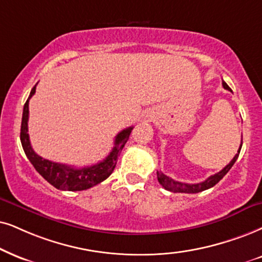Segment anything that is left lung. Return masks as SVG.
<instances>
[{"instance_id": "1", "label": "left lung", "mask_w": 262, "mask_h": 262, "mask_svg": "<svg viewBox=\"0 0 262 262\" xmlns=\"http://www.w3.org/2000/svg\"><path fill=\"white\" fill-rule=\"evenodd\" d=\"M223 85H224L225 89H227V91H231V88L226 84V82H223ZM242 144H243V142H241L239 150H238V154L233 157V160L231 161L230 163H228L223 170H220L219 173L211 175V177L208 178L207 180H204L203 183H198V184L180 183V181H177V180H174V179L167 177V175L162 173V171H157L158 181H160V184L165 188V190H168L170 192H181V193H198V192L208 190V188L213 187L217 183H219L221 179H223L225 175L228 173V170L232 168V165L234 164V162L237 161L238 155H239V152H241Z\"/></svg>"}]
</instances>
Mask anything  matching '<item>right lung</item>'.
<instances>
[{
  "instance_id": "add662e5",
  "label": "right lung",
  "mask_w": 262,
  "mask_h": 262,
  "mask_svg": "<svg viewBox=\"0 0 262 262\" xmlns=\"http://www.w3.org/2000/svg\"><path fill=\"white\" fill-rule=\"evenodd\" d=\"M36 92V85L30 93L28 100L24 105L21 118V129H20V141L24 148V152L35 169L42 175L49 184L55 188L62 191H82L91 188L95 185L100 184L105 179H107L114 171L117 157L121 154L122 148L124 147L125 142L128 141L129 135L132 133L133 127L125 128L120 132L115 138V146L110 152V155L104 161L99 163L84 168H75L72 165L57 163L42 158L32 150L30 144L29 133H28V121H29V100Z\"/></svg>"
}]
</instances>
